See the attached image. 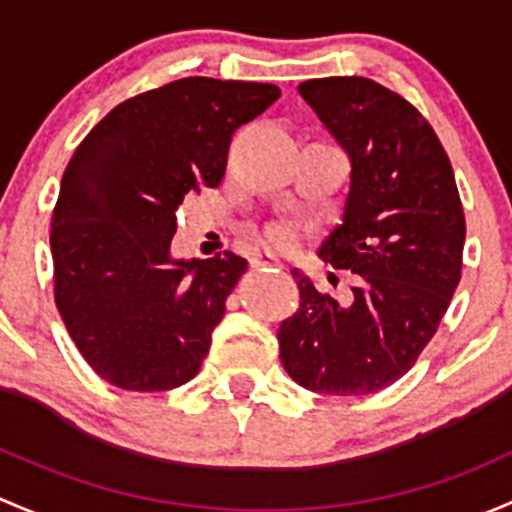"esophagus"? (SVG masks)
<instances>
[{"label": "esophagus", "instance_id": "1", "mask_svg": "<svg viewBox=\"0 0 512 512\" xmlns=\"http://www.w3.org/2000/svg\"><path fill=\"white\" fill-rule=\"evenodd\" d=\"M251 266L261 268V266H278V256L271 254V251H256L251 256Z\"/></svg>", "mask_w": 512, "mask_h": 512}]
</instances>
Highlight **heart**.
<instances>
[{
    "label": "heart",
    "instance_id": "heart-1",
    "mask_svg": "<svg viewBox=\"0 0 512 512\" xmlns=\"http://www.w3.org/2000/svg\"><path fill=\"white\" fill-rule=\"evenodd\" d=\"M295 236H298V231H295L291 221H273V224L266 226V241L278 246V249L295 244Z\"/></svg>",
    "mask_w": 512,
    "mask_h": 512
}]
</instances>
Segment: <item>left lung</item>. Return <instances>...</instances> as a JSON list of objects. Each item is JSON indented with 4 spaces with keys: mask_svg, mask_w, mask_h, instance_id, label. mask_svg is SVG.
Segmentation results:
<instances>
[{
    "mask_svg": "<svg viewBox=\"0 0 512 512\" xmlns=\"http://www.w3.org/2000/svg\"><path fill=\"white\" fill-rule=\"evenodd\" d=\"M352 160L342 221L320 256L355 273L333 298L293 268L300 308L278 330L281 362L300 387L372 394L404 377L439 330L461 281L466 217L429 120L372 78L298 86Z\"/></svg>",
    "mask_w": 512,
    "mask_h": 512,
    "instance_id": "1",
    "label": "left lung"
}]
</instances>
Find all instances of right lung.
<instances>
[{"instance_id":"right-lung-1","label":"right lung","mask_w":512,"mask_h":512,"mask_svg":"<svg viewBox=\"0 0 512 512\" xmlns=\"http://www.w3.org/2000/svg\"><path fill=\"white\" fill-rule=\"evenodd\" d=\"M281 91L189 76L115 105L73 152L51 217L54 298L98 377L130 392L189 382L249 261H175L187 194L219 187L231 135Z\"/></svg>"}]
</instances>
